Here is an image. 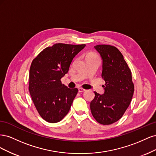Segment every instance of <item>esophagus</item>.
Instances as JSON below:
<instances>
[{
	"label": "esophagus",
	"instance_id": "esophagus-1",
	"mask_svg": "<svg viewBox=\"0 0 156 156\" xmlns=\"http://www.w3.org/2000/svg\"><path fill=\"white\" fill-rule=\"evenodd\" d=\"M78 90H79V92H83L85 91L86 90L83 88H79L78 89Z\"/></svg>",
	"mask_w": 156,
	"mask_h": 156
}]
</instances>
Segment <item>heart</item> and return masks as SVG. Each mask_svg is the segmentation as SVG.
I'll return each mask as SVG.
<instances>
[{
	"instance_id": "b5f03b06",
	"label": "heart",
	"mask_w": 156,
	"mask_h": 156,
	"mask_svg": "<svg viewBox=\"0 0 156 156\" xmlns=\"http://www.w3.org/2000/svg\"><path fill=\"white\" fill-rule=\"evenodd\" d=\"M92 56H97V55H96L95 53H92V52H90V53H88L87 55V58L92 57Z\"/></svg>"
}]
</instances>
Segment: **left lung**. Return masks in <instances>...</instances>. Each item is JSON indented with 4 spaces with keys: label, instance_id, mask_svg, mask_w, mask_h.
<instances>
[{
    "label": "left lung",
    "instance_id": "8db88e82",
    "mask_svg": "<svg viewBox=\"0 0 156 156\" xmlns=\"http://www.w3.org/2000/svg\"><path fill=\"white\" fill-rule=\"evenodd\" d=\"M103 60L101 77L105 81V92H94L90 103L93 117L101 124L109 125L120 120L128 108L134 92L131 72L124 56L116 47L94 46Z\"/></svg>",
    "mask_w": 156,
    "mask_h": 156
}]
</instances>
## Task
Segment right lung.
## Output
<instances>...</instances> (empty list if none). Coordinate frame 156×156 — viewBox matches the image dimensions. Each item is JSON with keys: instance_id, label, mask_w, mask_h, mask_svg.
<instances>
[{"instance_id": "1", "label": "right lung", "mask_w": 156, "mask_h": 156, "mask_svg": "<svg viewBox=\"0 0 156 156\" xmlns=\"http://www.w3.org/2000/svg\"><path fill=\"white\" fill-rule=\"evenodd\" d=\"M85 44H56L46 48L32 60L29 90L40 116L49 123L63 119L72 106L77 88H69L60 79L67 73L71 62Z\"/></svg>"}]
</instances>
